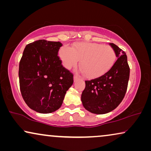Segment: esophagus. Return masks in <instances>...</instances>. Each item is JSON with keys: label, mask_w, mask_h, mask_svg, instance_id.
I'll return each instance as SVG.
<instances>
[{"label": "esophagus", "mask_w": 151, "mask_h": 151, "mask_svg": "<svg viewBox=\"0 0 151 151\" xmlns=\"http://www.w3.org/2000/svg\"><path fill=\"white\" fill-rule=\"evenodd\" d=\"M78 78H79V77H78V76H76V75H75L73 76V79H74V81H76V80H77Z\"/></svg>", "instance_id": "34e87169"}]
</instances>
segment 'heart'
<instances>
[{
    "instance_id": "obj_1",
    "label": "heart",
    "mask_w": 151,
    "mask_h": 151,
    "mask_svg": "<svg viewBox=\"0 0 151 151\" xmlns=\"http://www.w3.org/2000/svg\"><path fill=\"white\" fill-rule=\"evenodd\" d=\"M59 56L64 67L68 69L80 60L82 73L88 78L100 77L109 71L116 60V53L110 45L94 42H78L60 49Z\"/></svg>"
}]
</instances>
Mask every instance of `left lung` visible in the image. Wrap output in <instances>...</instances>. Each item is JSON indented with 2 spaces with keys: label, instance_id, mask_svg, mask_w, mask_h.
Instances as JSON below:
<instances>
[{
  "label": "left lung",
  "instance_id": "left-lung-1",
  "mask_svg": "<svg viewBox=\"0 0 151 151\" xmlns=\"http://www.w3.org/2000/svg\"><path fill=\"white\" fill-rule=\"evenodd\" d=\"M117 60L112 68L100 77L86 80L81 100L86 110L105 114L114 110L124 98L129 80L130 68L126 53L113 43Z\"/></svg>",
  "mask_w": 151,
  "mask_h": 151
}]
</instances>
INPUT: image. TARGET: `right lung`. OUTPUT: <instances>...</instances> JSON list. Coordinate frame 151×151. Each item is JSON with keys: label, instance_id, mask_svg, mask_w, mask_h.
Here are the masks:
<instances>
[{"label": "right lung", "instance_id": "obj_1", "mask_svg": "<svg viewBox=\"0 0 151 151\" xmlns=\"http://www.w3.org/2000/svg\"><path fill=\"white\" fill-rule=\"evenodd\" d=\"M60 42L38 40L24 49L19 63V83L22 98L36 112L49 113L61 106L73 74L62 65Z\"/></svg>", "mask_w": 151, "mask_h": 151}]
</instances>
